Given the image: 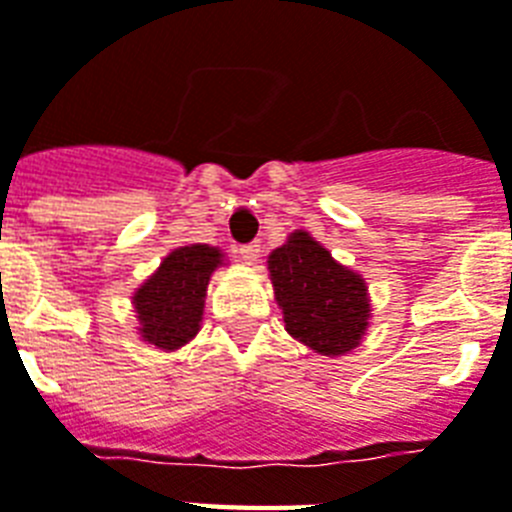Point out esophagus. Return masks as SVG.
I'll use <instances>...</instances> for the list:
<instances>
[{"instance_id": "1", "label": "esophagus", "mask_w": 512, "mask_h": 512, "mask_svg": "<svg viewBox=\"0 0 512 512\" xmlns=\"http://www.w3.org/2000/svg\"><path fill=\"white\" fill-rule=\"evenodd\" d=\"M239 255H242V260L247 265H255L257 257H260V244L252 242V244H244L242 249H239Z\"/></svg>"}]
</instances>
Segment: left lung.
<instances>
[{
	"mask_svg": "<svg viewBox=\"0 0 512 512\" xmlns=\"http://www.w3.org/2000/svg\"><path fill=\"white\" fill-rule=\"evenodd\" d=\"M268 276L292 339L323 357H342L363 344L373 318L368 284L305 228L270 252Z\"/></svg>",
	"mask_w": 512,
	"mask_h": 512,
	"instance_id": "left-lung-1",
	"label": "left lung"
}]
</instances>
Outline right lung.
<instances>
[{
  "instance_id": "obj_1",
  "label": "right lung",
  "mask_w": 512,
  "mask_h": 512,
  "mask_svg": "<svg viewBox=\"0 0 512 512\" xmlns=\"http://www.w3.org/2000/svg\"><path fill=\"white\" fill-rule=\"evenodd\" d=\"M226 265L223 249L186 244L162 257L160 268L131 294L136 334L155 350L176 352L202 328L210 276Z\"/></svg>"
}]
</instances>
